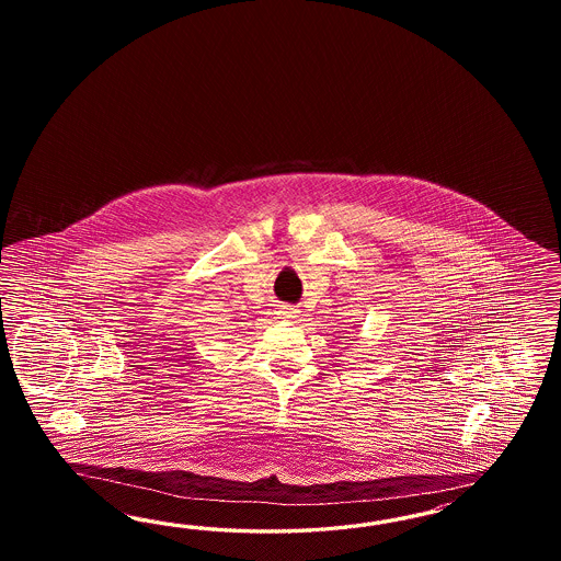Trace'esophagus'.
Returning a JSON list of instances; mask_svg holds the SVG:
<instances>
[{
  "mask_svg": "<svg viewBox=\"0 0 561 561\" xmlns=\"http://www.w3.org/2000/svg\"><path fill=\"white\" fill-rule=\"evenodd\" d=\"M298 312H300L298 308H291V306H284L279 314H282V319H286V321H291V319H298Z\"/></svg>",
  "mask_w": 561,
  "mask_h": 561,
  "instance_id": "obj_1",
  "label": "esophagus"
}]
</instances>
